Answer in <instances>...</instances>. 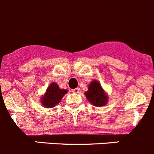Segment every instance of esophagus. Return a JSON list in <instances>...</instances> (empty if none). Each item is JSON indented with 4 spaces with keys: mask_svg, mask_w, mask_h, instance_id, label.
I'll return each mask as SVG.
<instances>
[{
    "mask_svg": "<svg viewBox=\"0 0 154 154\" xmlns=\"http://www.w3.org/2000/svg\"><path fill=\"white\" fill-rule=\"evenodd\" d=\"M79 91H80L79 88H75V89L72 90V92L75 93V94H78V93H79Z\"/></svg>",
    "mask_w": 154,
    "mask_h": 154,
    "instance_id": "1",
    "label": "esophagus"
}]
</instances>
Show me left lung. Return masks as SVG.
<instances>
[{"label": "left lung", "instance_id": "left-lung-1", "mask_svg": "<svg viewBox=\"0 0 154 154\" xmlns=\"http://www.w3.org/2000/svg\"><path fill=\"white\" fill-rule=\"evenodd\" d=\"M88 101L97 107H101L108 103L107 94L102 88L101 85L97 80L91 82L88 86V91L85 93Z\"/></svg>", "mask_w": 154, "mask_h": 154}]
</instances>
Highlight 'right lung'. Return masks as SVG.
Returning a JSON list of instances; mask_svg holds the SVG:
<instances>
[{"label":"right lung","mask_w":154,"mask_h":154,"mask_svg":"<svg viewBox=\"0 0 154 154\" xmlns=\"http://www.w3.org/2000/svg\"><path fill=\"white\" fill-rule=\"evenodd\" d=\"M67 93V91L60 89L57 84L52 82L46 90V92L41 98V102L43 107L49 109L53 108L58 104L62 100L63 96Z\"/></svg>","instance_id":"right-lung-1"}]
</instances>
